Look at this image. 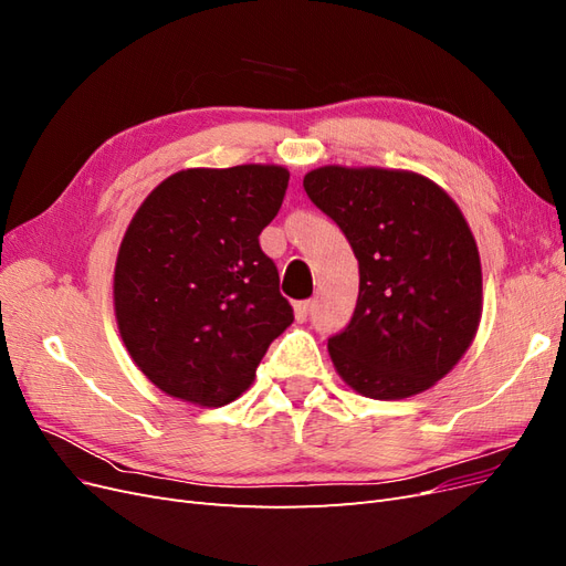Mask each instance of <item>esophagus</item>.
<instances>
[{
	"label": "esophagus",
	"instance_id": "1",
	"mask_svg": "<svg viewBox=\"0 0 566 566\" xmlns=\"http://www.w3.org/2000/svg\"><path fill=\"white\" fill-rule=\"evenodd\" d=\"M314 306H316L314 300L297 302V304H295V316H297V321H306V318H310V314L314 312Z\"/></svg>",
	"mask_w": 566,
	"mask_h": 566
}]
</instances>
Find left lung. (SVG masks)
I'll return each instance as SVG.
<instances>
[{
    "label": "left lung",
    "mask_w": 566,
    "mask_h": 566,
    "mask_svg": "<svg viewBox=\"0 0 566 566\" xmlns=\"http://www.w3.org/2000/svg\"><path fill=\"white\" fill-rule=\"evenodd\" d=\"M304 191L358 260V300L328 337L337 373L370 399L430 389L472 345L482 264L458 205L413 172L321 167Z\"/></svg>",
    "instance_id": "obj_1"
}]
</instances>
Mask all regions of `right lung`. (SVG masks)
<instances>
[{
	"label": "right lung",
	"mask_w": 566,
	"mask_h": 566,
	"mask_svg": "<svg viewBox=\"0 0 566 566\" xmlns=\"http://www.w3.org/2000/svg\"><path fill=\"white\" fill-rule=\"evenodd\" d=\"M287 179L276 165L184 169L136 210L117 252L115 316L134 364L169 397L238 399L293 323L260 248Z\"/></svg>",
	"instance_id": "right-lung-1"
}]
</instances>
